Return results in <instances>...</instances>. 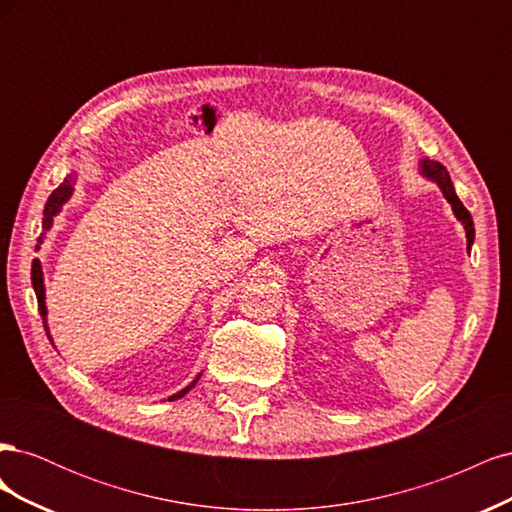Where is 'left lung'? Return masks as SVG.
I'll list each match as a JSON object with an SVG mask.
<instances>
[{"instance_id": "obj_1", "label": "left lung", "mask_w": 512, "mask_h": 512, "mask_svg": "<svg viewBox=\"0 0 512 512\" xmlns=\"http://www.w3.org/2000/svg\"><path fill=\"white\" fill-rule=\"evenodd\" d=\"M421 173H423V177H427V179H431V181H436L438 188H440L442 194H444V198L448 200V203H451L455 218L463 224V228H466L468 252H470V247H472V243H474V222H472L470 211H468L466 207H463V203L459 200V196H457V192H455V188H453L451 175H448V170H446L440 162H433V160H427V158H425V160H421Z\"/></svg>"}]
</instances>
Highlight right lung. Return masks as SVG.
Wrapping results in <instances>:
<instances>
[{
    "instance_id": "1",
    "label": "right lung",
    "mask_w": 512,
    "mask_h": 512,
    "mask_svg": "<svg viewBox=\"0 0 512 512\" xmlns=\"http://www.w3.org/2000/svg\"><path fill=\"white\" fill-rule=\"evenodd\" d=\"M72 192H74V175H68L66 179H64V183L59 185V188L49 196V200H46V205H44V220H42V235L38 237V245H36V250H40V243L44 241V235H46V230H49L51 226H53V218L55 215L61 211V207L66 205V200L72 196ZM32 284H34V290H36V299H38V309H40V316H42V320H44V329H46V335H49V339H51V333H49V327H46V303H44V275H42V265H40V260L36 258L34 262H32ZM53 342V339H51ZM198 378H200V374L196 376V380L190 384V386H185L183 391H179V393H175V395H170L168 399L170 401H175V399H181L185 393H188L192 386L198 382Z\"/></svg>"
}]
</instances>
